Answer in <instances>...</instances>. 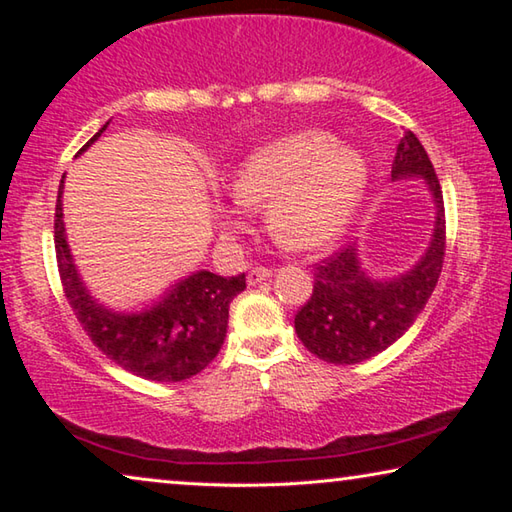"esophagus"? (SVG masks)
I'll return each mask as SVG.
<instances>
[{
  "label": "esophagus",
  "instance_id": "obj_1",
  "mask_svg": "<svg viewBox=\"0 0 512 512\" xmlns=\"http://www.w3.org/2000/svg\"><path fill=\"white\" fill-rule=\"evenodd\" d=\"M273 275V271L271 268H266V266H255V268H250L248 271V284L250 287H255V284H259V282H264V280H268V277Z\"/></svg>",
  "mask_w": 512,
  "mask_h": 512
}]
</instances>
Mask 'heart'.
Instances as JSON below:
<instances>
[{"instance_id": "heart-1", "label": "heart", "mask_w": 512, "mask_h": 512, "mask_svg": "<svg viewBox=\"0 0 512 512\" xmlns=\"http://www.w3.org/2000/svg\"><path fill=\"white\" fill-rule=\"evenodd\" d=\"M368 169L361 155L320 131H298L259 146L230 176L235 203L266 207V230L287 250H316L350 223L366 192ZM221 228H241L232 207L219 212Z\"/></svg>"}]
</instances>
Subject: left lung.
Here are the masks:
<instances>
[{"label":"left lung","mask_w":512,"mask_h":512,"mask_svg":"<svg viewBox=\"0 0 512 512\" xmlns=\"http://www.w3.org/2000/svg\"><path fill=\"white\" fill-rule=\"evenodd\" d=\"M391 178H424L436 207L433 235L420 262L393 280L368 275L357 244L314 266V293L296 314V334L311 354L336 366H352L391 348L422 314L443 271V189L427 151L411 131L397 144Z\"/></svg>","instance_id":"obj_1"}]
</instances>
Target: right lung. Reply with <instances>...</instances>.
<instances>
[{"mask_svg":"<svg viewBox=\"0 0 512 512\" xmlns=\"http://www.w3.org/2000/svg\"><path fill=\"white\" fill-rule=\"evenodd\" d=\"M108 124L110 121L101 126L79 155L99 140ZM60 196L63 180L58 187L54 223L58 273L69 305L92 343L124 370L151 381H183L210 366L228 332L230 302L246 289V275L221 277L196 271L173 284L153 307L133 314L112 311L90 296L76 271L65 237Z\"/></svg>","mask_w":512,"mask_h":512,"instance_id":"1","label":"right lung"}]
</instances>
